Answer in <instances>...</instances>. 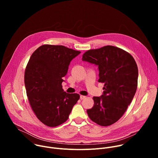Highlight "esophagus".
Listing matches in <instances>:
<instances>
[{"label":"esophagus","instance_id":"34e87169","mask_svg":"<svg viewBox=\"0 0 158 158\" xmlns=\"http://www.w3.org/2000/svg\"><path fill=\"white\" fill-rule=\"evenodd\" d=\"M85 98H86V96H82V95H81V96H80V99H81V100H82V99H85Z\"/></svg>","mask_w":158,"mask_h":158}]
</instances>
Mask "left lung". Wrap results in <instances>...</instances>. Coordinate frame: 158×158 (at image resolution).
Returning a JSON list of instances; mask_svg holds the SVG:
<instances>
[{
    "mask_svg": "<svg viewBox=\"0 0 158 158\" xmlns=\"http://www.w3.org/2000/svg\"><path fill=\"white\" fill-rule=\"evenodd\" d=\"M82 60L98 66V82L104 83L103 94L93 97L88 116L102 126L117 122L131 102L138 86V69L132 56L112 46L86 51Z\"/></svg>",
    "mask_w": 158,
    "mask_h": 158,
    "instance_id": "left-lung-1",
    "label": "left lung"
}]
</instances>
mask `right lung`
I'll return each instance as SVG.
<instances>
[{"label":"right lung","mask_w":158,"mask_h":158,"mask_svg":"<svg viewBox=\"0 0 158 158\" xmlns=\"http://www.w3.org/2000/svg\"><path fill=\"white\" fill-rule=\"evenodd\" d=\"M81 53L63 46L43 45L32 54L24 75L27 96L37 118L45 125L56 127L65 122L78 94L64 91L62 82L71 61Z\"/></svg>","instance_id":"1"}]
</instances>
